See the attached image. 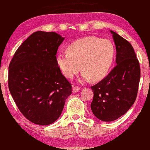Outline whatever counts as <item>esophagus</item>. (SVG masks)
I'll return each mask as SVG.
<instances>
[{
  "label": "esophagus",
  "instance_id": "34e87169",
  "mask_svg": "<svg viewBox=\"0 0 150 150\" xmlns=\"http://www.w3.org/2000/svg\"><path fill=\"white\" fill-rule=\"evenodd\" d=\"M81 90V88L79 87H77V86H73V88H72V92L73 93H77L78 92L79 90Z\"/></svg>",
  "mask_w": 150,
  "mask_h": 150
}]
</instances>
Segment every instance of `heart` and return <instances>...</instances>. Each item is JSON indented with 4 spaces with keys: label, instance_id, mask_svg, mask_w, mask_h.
Here are the masks:
<instances>
[{
    "label": "heart",
    "instance_id": "heart-1",
    "mask_svg": "<svg viewBox=\"0 0 150 150\" xmlns=\"http://www.w3.org/2000/svg\"><path fill=\"white\" fill-rule=\"evenodd\" d=\"M67 51L58 54L56 62L61 71L69 79L83 69L79 82L89 81L91 78L93 81L103 78L112 66L115 53L111 41L95 36L75 41L67 47Z\"/></svg>",
    "mask_w": 150,
    "mask_h": 150
}]
</instances>
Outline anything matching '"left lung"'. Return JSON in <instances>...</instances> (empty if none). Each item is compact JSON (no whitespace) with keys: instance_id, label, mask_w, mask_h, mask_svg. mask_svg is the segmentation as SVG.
<instances>
[{"instance_id":"left-lung-1","label":"left lung","mask_w":150,"mask_h":150,"mask_svg":"<svg viewBox=\"0 0 150 150\" xmlns=\"http://www.w3.org/2000/svg\"><path fill=\"white\" fill-rule=\"evenodd\" d=\"M116 46V66L108 75L91 87V109L97 118L112 122L127 112L136 100L140 79L139 60L131 44L110 30Z\"/></svg>"}]
</instances>
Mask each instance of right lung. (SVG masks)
<instances>
[{
	"label": "right lung",
	"mask_w": 150,
	"mask_h": 150,
	"mask_svg": "<svg viewBox=\"0 0 150 150\" xmlns=\"http://www.w3.org/2000/svg\"><path fill=\"white\" fill-rule=\"evenodd\" d=\"M64 40L56 32L37 31L15 52L8 71V87L26 118L47 125L60 116L71 85L56 62L58 47Z\"/></svg>",
	"instance_id": "add662e5"
}]
</instances>
